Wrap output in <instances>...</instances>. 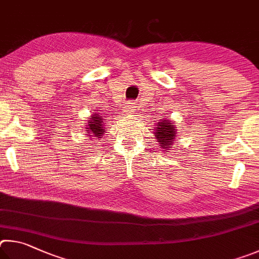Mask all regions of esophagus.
Listing matches in <instances>:
<instances>
[{"mask_svg":"<svg viewBox=\"0 0 259 259\" xmlns=\"http://www.w3.org/2000/svg\"><path fill=\"white\" fill-rule=\"evenodd\" d=\"M135 108H137V107H135L134 102H132V101H128V102L126 103L124 111H125L126 113H133L135 110H137V109H135Z\"/></svg>","mask_w":259,"mask_h":259,"instance_id":"1","label":"esophagus"}]
</instances>
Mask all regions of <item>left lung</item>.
<instances>
[{"label": "left lung", "mask_w": 259, "mask_h": 259, "mask_svg": "<svg viewBox=\"0 0 259 259\" xmlns=\"http://www.w3.org/2000/svg\"><path fill=\"white\" fill-rule=\"evenodd\" d=\"M156 126L155 137L157 142H159L160 148L167 149L169 146H173L176 135V128L173 122L167 118V119H162L158 122Z\"/></svg>", "instance_id": "left-lung-1"}]
</instances>
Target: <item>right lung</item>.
<instances>
[{"instance_id": "right-lung-1", "label": "right lung", "mask_w": 259, "mask_h": 259, "mask_svg": "<svg viewBox=\"0 0 259 259\" xmlns=\"http://www.w3.org/2000/svg\"><path fill=\"white\" fill-rule=\"evenodd\" d=\"M85 128L90 134L89 135L90 138L101 139L104 131H106V127H104V122H103V117L98 115V113H93L92 116H90L89 122Z\"/></svg>"}]
</instances>
